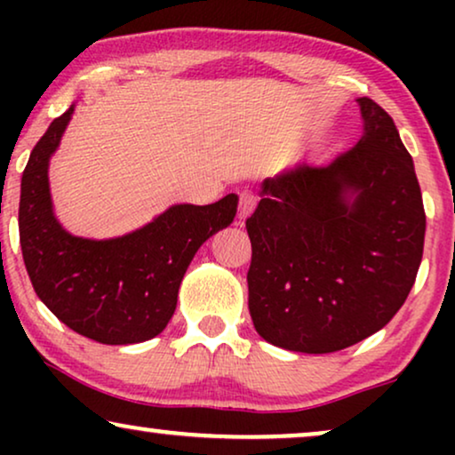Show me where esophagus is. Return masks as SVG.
Masks as SVG:
<instances>
[{
	"mask_svg": "<svg viewBox=\"0 0 455 455\" xmlns=\"http://www.w3.org/2000/svg\"><path fill=\"white\" fill-rule=\"evenodd\" d=\"M254 207H257V196H254L252 192H248V190L238 192V217H240V221L246 220V217L254 211Z\"/></svg>",
	"mask_w": 455,
	"mask_h": 455,
	"instance_id": "obj_1",
	"label": "esophagus"
}]
</instances>
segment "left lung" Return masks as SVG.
Here are the masks:
<instances>
[{"mask_svg": "<svg viewBox=\"0 0 455 455\" xmlns=\"http://www.w3.org/2000/svg\"><path fill=\"white\" fill-rule=\"evenodd\" d=\"M358 103V145L327 167L267 178L246 220L254 329L291 352H338L383 329L422 260L427 217L412 157L387 111L369 97Z\"/></svg>", "mask_w": 455, "mask_h": 455, "instance_id": "obj_1", "label": "left lung"}]
</instances>
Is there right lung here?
Returning <instances> with one entry per match:
<instances>
[{
  "mask_svg": "<svg viewBox=\"0 0 455 455\" xmlns=\"http://www.w3.org/2000/svg\"><path fill=\"white\" fill-rule=\"evenodd\" d=\"M72 111L55 117L24 167L18 209L24 265L36 296L72 331L99 344H139L170 323L190 260L234 221L238 196L204 207L176 204L122 238L68 234L53 217L47 165Z\"/></svg>",
  "mask_w": 455,
  "mask_h": 455,
  "instance_id": "right-lung-1",
  "label": "right lung"
}]
</instances>
